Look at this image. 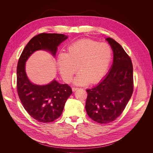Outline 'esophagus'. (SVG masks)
I'll return each mask as SVG.
<instances>
[{
  "label": "esophagus",
  "instance_id": "obj_1",
  "mask_svg": "<svg viewBox=\"0 0 153 153\" xmlns=\"http://www.w3.org/2000/svg\"><path fill=\"white\" fill-rule=\"evenodd\" d=\"M79 88H77V87H73L72 88V90H73V91H76L77 90H78Z\"/></svg>",
  "mask_w": 153,
  "mask_h": 153
}]
</instances>
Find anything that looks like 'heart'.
<instances>
[{
    "mask_svg": "<svg viewBox=\"0 0 153 153\" xmlns=\"http://www.w3.org/2000/svg\"><path fill=\"white\" fill-rule=\"evenodd\" d=\"M112 60V50L106 43L84 39L76 41L67 48V53H60L57 63L59 72L66 82L79 73L74 83L85 85L99 82L106 74Z\"/></svg>",
    "mask_w": 153,
    "mask_h": 153,
    "instance_id": "1",
    "label": "heart"
}]
</instances>
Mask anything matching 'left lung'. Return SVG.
Segmentation results:
<instances>
[{
	"label": "left lung",
	"instance_id": "8db88e82",
	"mask_svg": "<svg viewBox=\"0 0 153 153\" xmlns=\"http://www.w3.org/2000/svg\"><path fill=\"white\" fill-rule=\"evenodd\" d=\"M106 40L114 53L111 69L99 85L86 90L85 104L88 116L100 124L110 123L122 113L134 89L130 57L116 40L111 37Z\"/></svg>",
	"mask_w": 153,
	"mask_h": 153
}]
</instances>
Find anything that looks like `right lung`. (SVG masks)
Masks as SVG:
<instances>
[{"instance_id": "right-lung-1", "label": "right lung", "mask_w": 153, "mask_h": 153, "mask_svg": "<svg viewBox=\"0 0 153 153\" xmlns=\"http://www.w3.org/2000/svg\"><path fill=\"white\" fill-rule=\"evenodd\" d=\"M67 38L63 34H39L30 40L18 60V96L27 112L38 122H51L59 118L65 102L72 94V90L68 84H60L55 80L43 86L32 83L25 73V62L34 51L39 50L50 51L55 56L57 46Z\"/></svg>"}]
</instances>
